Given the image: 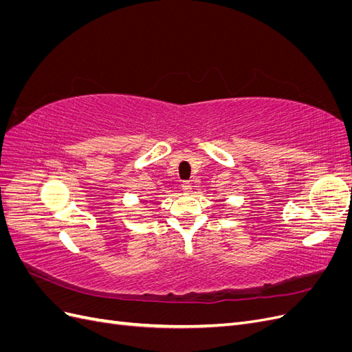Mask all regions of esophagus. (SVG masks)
Instances as JSON below:
<instances>
[{
	"mask_svg": "<svg viewBox=\"0 0 352 352\" xmlns=\"http://www.w3.org/2000/svg\"><path fill=\"white\" fill-rule=\"evenodd\" d=\"M182 190H184V194H190L192 192V185H190L189 182L182 184Z\"/></svg>",
	"mask_w": 352,
	"mask_h": 352,
	"instance_id": "esophagus-1",
	"label": "esophagus"
}]
</instances>
